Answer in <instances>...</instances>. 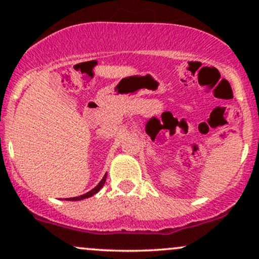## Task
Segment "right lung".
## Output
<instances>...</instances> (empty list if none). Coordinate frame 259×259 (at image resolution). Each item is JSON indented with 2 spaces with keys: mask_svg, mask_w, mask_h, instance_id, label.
Returning <instances> with one entry per match:
<instances>
[{
  "mask_svg": "<svg viewBox=\"0 0 259 259\" xmlns=\"http://www.w3.org/2000/svg\"><path fill=\"white\" fill-rule=\"evenodd\" d=\"M106 178H107V175H105V177L102 178V180L100 181V183H99V185H97L96 187H94V189H92L91 191L86 192V194L81 195V196H78V197H70V198H69V201H78V200H84V198H89V197H91V196H94L95 194H97V192H99L100 190L102 189L103 185H105V183H106ZM67 200H68V198H67Z\"/></svg>",
  "mask_w": 259,
  "mask_h": 259,
  "instance_id": "1",
  "label": "right lung"
}]
</instances>
